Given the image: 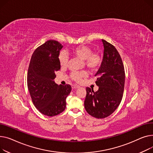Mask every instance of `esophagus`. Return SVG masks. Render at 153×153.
Returning a JSON list of instances; mask_svg holds the SVG:
<instances>
[{"label":"esophagus","mask_w":153,"mask_h":153,"mask_svg":"<svg viewBox=\"0 0 153 153\" xmlns=\"http://www.w3.org/2000/svg\"><path fill=\"white\" fill-rule=\"evenodd\" d=\"M72 88L73 89H77V88H79V86H77V85H72Z\"/></svg>","instance_id":"esophagus-1"}]
</instances>
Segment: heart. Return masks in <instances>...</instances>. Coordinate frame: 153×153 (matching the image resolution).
I'll return each instance as SVG.
<instances>
[{
  "mask_svg": "<svg viewBox=\"0 0 153 153\" xmlns=\"http://www.w3.org/2000/svg\"><path fill=\"white\" fill-rule=\"evenodd\" d=\"M71 53L81 59L84 60L85 65L91 70H95L100 67L102 58L100 53L92 52V49L86 45H79L74 48L71 51ZM68 57L64 51H62L59 56V62L61 67H65L67 65ZM87 76L85 71H74L71 74V78L75 82L79 83L83 78Z\"/></svg>",
  "mask_w": 153,
  "mask_h": 153,
  "instance_id": "1",
  "label": "heart"
}]
</instances>
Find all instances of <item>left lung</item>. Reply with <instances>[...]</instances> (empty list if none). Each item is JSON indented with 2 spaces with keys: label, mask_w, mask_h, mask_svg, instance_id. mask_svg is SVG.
<instances>
[{
  "label": "left lung",
  "mask_w": 153,
  "mask_h": 153,
  "mask_svg": "<svg viewBox=\"0 0 153 153\" xmlns=\"http://www.w3.org/2000/svg\"><path fill=\"white\" fill-rule=\"evenodd\" d=\"M104 56L101 67L95 76L99 86L96 92L87 87L85 100L86 112L97 119L112 114L119 105L125 85V70L121 57L112 44L102 39Z\"/></svg>",
  "instance_id": "left-lung-1"
}]
</instances>
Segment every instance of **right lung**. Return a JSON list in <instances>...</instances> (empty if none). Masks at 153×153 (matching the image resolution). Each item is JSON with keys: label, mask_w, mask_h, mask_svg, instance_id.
<instances>
[{"label": "right lung", "mask_w": 153, "mask_h": 153, "mask_svg": "<svg viewBox=\"0 0 153 153\" xmlns=\"http://www.w3.org/2000/svg\"><path fill=\"white\" fill-rule=\"evenodd\" d=\"M62 45L49 40L36 48L31 56L27 84L32 101L42 114L53 117L65 109L66 98L71 90L70 85H57L55 72L60 69L59 62Z\"/></svg>", "instance_id": "1"}]
</instances>
